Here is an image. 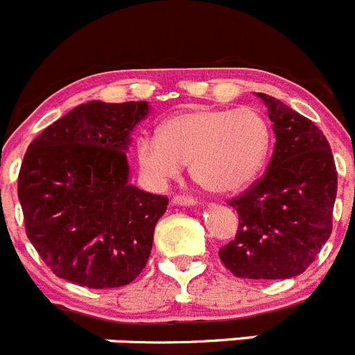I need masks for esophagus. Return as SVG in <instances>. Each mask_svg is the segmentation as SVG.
I'll return each mask as SVG.
<instances>
[{
  "label": "esophagus",
  "instance_id": "1",
  "mask_svg": "<svg viewBox=\"0 0 355 355\" xmlns=\"http://www.w3.org/2000/svg\"><path fill=\"white\" fill-rule=\"evenodd\" d=\"M172 202H174L175 206H193V205H197V200L193 199V197H190V196H174Z\"/></svg>",
  "mask_w": 355,
  "mask_h": 355
}]
</instances>
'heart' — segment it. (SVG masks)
<instances>
[{
	"label": "heart",
	"mask_w": 355,
	"mask_h": 355,
	"mask_svg": "<svg viewBox=\"0 0 355 355\" xmlns=\"http://www.w3.org/2000/svg\"><path fill=\"white\" fill-rule=\"evenodd\" d=\"M272 131L256 108H193L163 122L159 137L142 135L137 159L155 187L178 180L190 163L193 180L215 193L252 183L270 153Z\"/></svg>",
	"instance_id": "heart-1"
}]
</instances>
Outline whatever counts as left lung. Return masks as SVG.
Returning <instances> with one entry per match:
<instances>
[{"label":"left lung","instance_id":"left-lung-1","mask_svg":"<svg viewBox=\"0 0 355 355\" xmlns=\"http://www.w3.org/2000/svg\"><path fill=\"white\" fill-rule=\"evenodd\" d=\"M258 96L274 122V155L261 180L229 200L240 224L218 256L236 277L290 279L315 261L331 236L338 172L315 122L275 97Z\"/></svg>","mask_w":355,"mask_h":355}]
</instances>
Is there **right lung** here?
<instances>
[{
	"instance_id": "obj_1",
	"label": "right lung",
	"mask_w": 355,
	"mask_h": 355,
	"mask_svg": "<svg viewBox=\"0 0 355 355\" xmlns=\"http://www.w3.org/2000/svg\"><path fill=\"white\" fill-rule=\"evenodd\" d=\"M147 114L146 101H89L28 147L19 202L31 245L56 277L103 290L144 270L168 205L130 184V133Z\"/></svg>"
}]
</instances>
